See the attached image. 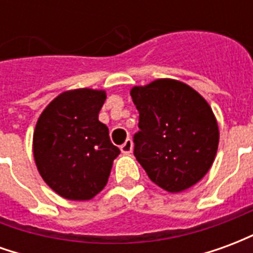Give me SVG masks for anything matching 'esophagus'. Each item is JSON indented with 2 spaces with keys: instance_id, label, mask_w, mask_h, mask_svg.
Masks as SVG:
<instances>
[{
  "instance_id": "obj_1",
  "label": "esophagus",
  "mask_w": 253,
  "mask_h": 253,
  "mask_svg": "<svg viewBox=\"0 0 253 253\" xmlns=\"http://www.w3.org/2000/svg\"><path fill=\"white\" fill-rule=\"evenodd\" d=\"M121 150H122V153H125V154H128V153H131V150H132V141L128 138L127 139L126 142L123 143L121 146Z\"/></svg>"
}]
</instances>
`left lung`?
<instances>
[{
	"instance_id": "1",
	"label": "left lung",
	"mask_w": 253,
	"mask_h": 253,
	"mask_svg": "<svg viewBox=\"0 0 253 253\" xmlns=\"http://www.w3.org/2000/svg\"><path fill=\"white\" fill-rule=\"evenodd\" d=\"M139 112L134 156L149 179L169 192L196 184L215 159L219 131L210 105L175 80H156L130 92Z\"/></svg>"
}]
</instances>
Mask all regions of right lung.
<instances>
[{
  "label": "right lung",
  "mask_w": 253,
  "mask_h": 253,
  "mask_svg": "<svg viewBox=\"0 0 253 253\" xmlns=\"http://www.w3.org/2000/svg\"><path fill=\"white\" fill-rule=\"evenodd\" d=\"M104 90L74 89L47 105L34 132V157L48 187L70 201H88L103 190L121 153L99 121Z\"/></svg>",
  "instance_id": "obj_1"
}]
</instances>
